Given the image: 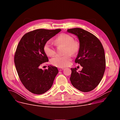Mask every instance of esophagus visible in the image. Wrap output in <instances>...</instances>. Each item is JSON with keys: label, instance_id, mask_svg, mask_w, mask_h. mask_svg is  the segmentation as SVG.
I'll list each match as a JSON object with an SVG mask.
<instances>
[{"label": "esophagus", "instance_id": "34e87169", "mask_svg": "<svg viewBox=\"0 0 120 120\" xmlns=\"http://www.w3.org/2000/svg\"><path fill=\"white\" fill-rule=\"evenodd\" d=\"M58 70L59 71H62V70H63L64 69V68H60V67H59V68H58Z\"/></svg>", "mask_w": 120, "mask_h": 120}]
</instances>
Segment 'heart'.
Instances as JSON below:
<instances>
[{"label":"heart","instance_id":"b5f03b06","mask_svg":"<svg viewBox=\"0 0 120 120\" xmlns=\"http://www.w3.org/2000/svg\"><path fill=\"white\" fill-rule=\"evenodd\" d=\"M55 43L56 45H62L65 46L63 56L57 55L51 60V63L53 65L58 67H64L69 65L71 61V56L76 55L79 52L80 44L77 41L74 40L73 38L67 34H62L56 39ZM44 50L48 56H51L56 53V50L53 43L49 40L45 43L44 46Z\"/></svg>","mask_w":120,"mask_h":120}]
</instances>
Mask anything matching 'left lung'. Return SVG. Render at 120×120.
<instances>
[{
  "mask_svg": "<svg viewBox=\"0 0 120 120\" xmlns=\"http://www.w3.org/2000/svg\"><path fill=\"white\" fill-rule=\"evenodd\" d=\"M76 36L80 49L75 62L82 67L81 71L71 68L70 78L73 86L82 92L94 90L100 82L105 69V50L100 40L92 33L80 28L68 29Z\"/></svg>",
  "mask_w": 120,
  "mask_h": 120,
  "instance_id": "8db88e82",
  "label": "left lung"
}]
</instances>
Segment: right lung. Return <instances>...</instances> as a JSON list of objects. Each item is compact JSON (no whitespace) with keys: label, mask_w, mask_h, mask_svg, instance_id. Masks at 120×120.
Returning a JSON list of instances; mask_svg holds the SVG:
<instances>
[{"label":"right lung","mask_w":120,"mask_h":120,"mask_svg":"<svg viewBox=\"0 0 120 120\" xmlns=\"http://www.w3.org/2000/svg\"><path fill=\"white\" fill-rule=\"evenodd\" d=\"M61 29H38L26 33L17 46L14 56L16 70L24 86L37 94H44L52 87L58 73L56 67L49 65L42 70L40 65L48 62L44 46Z\"/></svg>","instance_id":"1"}]
</instances>
